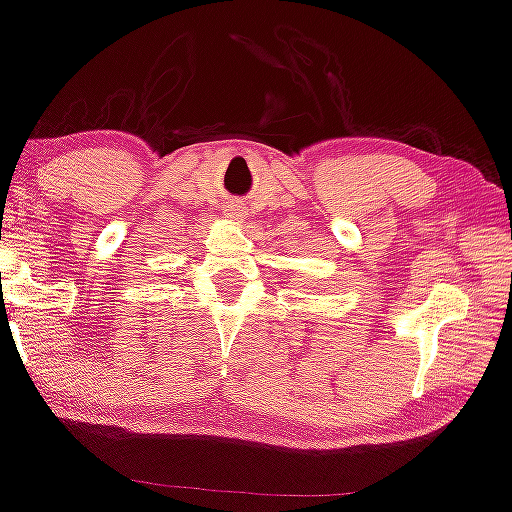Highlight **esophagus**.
I'll return each instance as SVG.
<instances>
[{
  "label": "esophagus",
  "instance_id": "1",
  "mask_svg": "<svg viewBox=\"0 0 512 512\" xmlns=\"http://www.w3.org/2000/svg\"><path fill=\"white\" fill-rule=\"evenodd\" d=\"M235 217H239V215H235Z\"/></svg>",
  "mask_w": 512,
  "mask_h": 512
}]
</instances>
